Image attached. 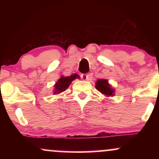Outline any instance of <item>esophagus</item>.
<instances>
[{"mask_svg":"<svg viewBox=\"0 0 159 159\" xmlns=\"http://www.w3.org/2000/svg\"><path fill=\"white\" fill-rule=\"evenodd\" d=\"M81 78H82V79L84 80V81H88L89 78H90V75L89 74H82Z\"/></svg>","mask_w":159,"mask_h":159,"instance_id":"34e87169","label":"esophagus"}]
</instances>
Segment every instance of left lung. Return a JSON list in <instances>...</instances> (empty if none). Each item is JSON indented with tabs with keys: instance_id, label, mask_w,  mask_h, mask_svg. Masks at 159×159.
<instances>
[{
	"instance_id": "8db88e82",
	"label": "left lung",
	"mask_w": 159,
	"mask_h": 159,
	"mask_svg": "<svg viewBox=\"0 0 159 159\" xmlns=\"http://www.w3.org/2000/svg\"><path fill=\"white\" fill-rule=\"evenodd\" d=\"M96 89L102 93L107 96H114V90L109 85L108 82L105 79H99L96 83Z\"/></svg>"
}]
</instances>
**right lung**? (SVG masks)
I'll return each mask as SVG.
<instances>
[{
	"instance_id": "obj_1",
	"label": "right lung",
	"mask_w": 159,
	"mask_h": 159,
	"mask_svg": "<svg viewBox=\"0 0 159 159\" xmlns=\"http://www.w3.org/2000/svg\"><path fill=\"white\" fill-rule=\"evenodd\" d=\"M79 78V76L77 74L72 75L71 76H67V77H62L58 80V81L57 82L56 84L54 85V87H55V90H54V93H60L63 92L66 90L69 87V84H71L73 80L75 79V78Z\"/></svg>"
}]
</instances>
